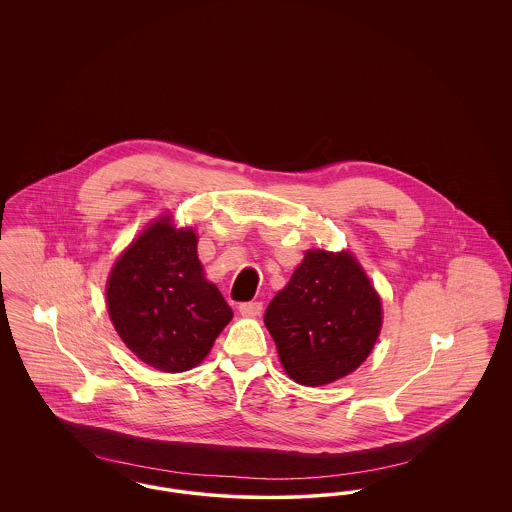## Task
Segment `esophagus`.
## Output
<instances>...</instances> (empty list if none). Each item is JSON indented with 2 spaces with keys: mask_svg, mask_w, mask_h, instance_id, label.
Instances as JSON below:
<instances>
[{
  "mask_svg": "<svg viewBox=\"0 0 512 512\" xmlns=\"http://www.w3.org/2000/svg\"><path fill=\"white\" fill-rule=\"evenodd\" d=\"M240 313H242V317H259V315L263 313V303H259V301H249V303H242V305H240Z\"/></svg>",
  "mask_w": 512,
  "mask_h": 512,
  "instance_id": "esophagus-1",
  "label": "esophagus"
}]
</instances>
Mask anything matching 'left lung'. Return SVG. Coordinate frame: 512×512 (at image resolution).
Listing matches in <instances>:
<instances>
[{
  "label": "left lung",
  "instance_id": "obj_1",
  "mask_svg": "<svg viewBox=\"0 0 512 512\" xmlns=\"http://www.w3.org/2000/svg\"><path fill=\"white\" fill-rule=\"evenodd\" d=\"M382 322V297L347 249H307L265 313L284 372L309 388L338 382L363 365Z\"/></svg>",
  "mask_w": 512,
  "mask_h": 512
}]
</instances>
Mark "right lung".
Segmentation results:
<instances>
[{"mask_svg": "<svg viewBox=\"0 0 512 512\" xmlns=\"http://www.w3.org/2000/svg\"><path fill=\"white\" fill-rule=\"evenodd\" d=\"M109 318L147 366L186 372L205 361L234 313L205 278L192 226L165 213L122 249L105 284Z\"/></svg>", "mask_w": 512, "mask_h": 512, "instance_id": "add662e5", "label": "right lung"}]
</instances>
